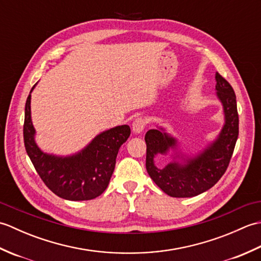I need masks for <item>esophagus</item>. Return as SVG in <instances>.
Returning <instances> with one entry per match:
<instances>
[{
    "label": "esophagus",
    "instance_id": "34e87169",
    "mask_svg": "<svg viewBox=\"0 0 261 261\" xmlns=\"http://www.w3.org/2000/svg\"><path fill=\"white\" fill-rule=\"evenodd\" d=\"M146 126V121L143 120L142 118H137L134 123H132V131H134V134L136 135H139L143 131Z\"/></svg>",
    "mask_w": 261,
    "mask_h": 261
}]
</instances>
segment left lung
<instances>
[{"label":"left lung","mask_w":261,"mask_h":261,"mask_svg":"<svg viewBox=\"0 0 261 261\" xmlns=\"http://www.w3.org/2000/svg\"><path fill=\"white\" fill-rule=\"evenodd\" d=\"M215 95L222 104L224 123L212 141L195 152L184 151L176 137L165 126L156 124L149 130L146 168L150 178L171 197H193L213 187L228 168L239 135V116L233 88L215 73ZM158 154L168 155L171 162L162 169L154 164Z\"/></svg>","instance_id":"1"}]
</instances>
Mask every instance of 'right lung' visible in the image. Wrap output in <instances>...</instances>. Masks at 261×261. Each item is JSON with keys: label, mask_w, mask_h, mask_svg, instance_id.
<instances>
[{"label": "right lung", "mask_w": 261, "mask_h": 261, "mask_svg": "<svg viewBox=\"0 0 261 261\" xmlns=\"http://www.w3.org/2000/svg\"><path fill=\"white\" fill-rule=\"evenodd\" d=\"M37 84L27 98L23 125L25 150L37 173L49 190L64 199L88 201L99 196L109 185L119 149L130 136V126L118 125L99 132L80 151L67 156L42 151L36 142L31 119V93Z\"/></svg>", "instance_id": "right-lung-1"}]
</instances>
